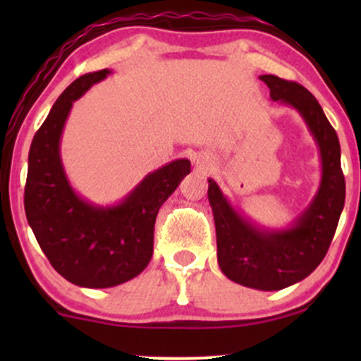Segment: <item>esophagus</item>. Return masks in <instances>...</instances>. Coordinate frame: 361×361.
<instances>
[{
	"label": "esophagus",
	"instance_id": "obj_1",
	"mask_svg": "<svg viewBox=\"0 0 361 361\" xmlns=\"http://www.w3.org/2000/svg\"><path fill=\"white\" fill-rule=\"evenodd\" d=\"M197 163H198V161H197ZM200 166H205V164H204V163H200Z\"/></svg>",
	"mask_w": 361,
	"mask_h": 361
}]
</instances>
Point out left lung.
Listing matches in <instances>:
<instances>
[{
	"label": "left lung",
	"mask_w": 361,
	"mask_h": 361,
	"mask_svg": "<svg viewBox=\"0 0 361 361\" xmlns=\"http://www.w3.org/2000/svg\"><path fill=\"white\" fill-rule=\"evenodd\" d=\"M273 102L293 106L307 123L321 152L322 178L316 198L295 224L283 231H263L235 212L219 185L209 180V202L217 233V261L224 275L258 290H281L304 280L324 259L345 207L341 149L333 126L314 94L295 81L259 76Z\"/></svg>",
	"instance_id": "1"
}]
</instances>
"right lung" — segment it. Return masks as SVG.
<instances>
[{
  "mask_svg": "<svg viewBox=\"0 0 361 361\" xmlns=\"http://www.w3.org/2000/svg\"><path fill=\"white\" fill-rule=\"evenodd\" d=\"M106 74L109 69L88 73L62 91L32 140L25 185V214L39 246L59 275L88 288L115 287L147 267L159 207L190 173L188 159L173 161L114 207L78 197L61 163L62 128L73 102Z\"/></svg>",
  "mask_w": 361,
  "mask_h": 361,
  "instance_id": "add662e5",
  "label": "right lung"
}]
</instances>
